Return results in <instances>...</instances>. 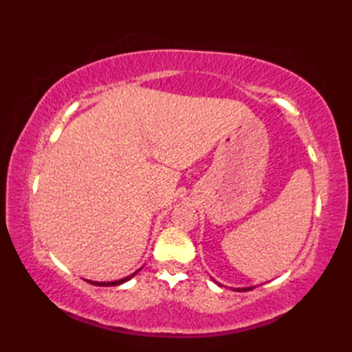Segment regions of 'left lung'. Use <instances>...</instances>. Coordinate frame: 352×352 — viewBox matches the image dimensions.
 <instances>
[{"label":"left lung","mask_w":352,"mask_h":352,"mask_svg":"<svg viewBox=\"0 0 352 352\" xmlns=\"http://www.w3.org/2000/svg\"><path fill=\"white\" fill-rule=\"evenodd\" d=\"M256 286H250V287H239V289H234V290H237V292H245V290H251V289H254Z\"/></svg>","instance_id":"1"}]
</instances>
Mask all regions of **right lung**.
<instances>
[{"label":"right lung","mask_w":352,"mask_h":352,"mask_svg":"<svg viewBox=\"0 0 352 352\" xmlns=\"http://www.w3.org/2000/svg\"><path fill=\"white\" fill-rule=\"evenodd\" d=\"M142 269V267H140ZM140 269H138L136 272H133L131 275H129V276H125V278H121V280H116V281H92V280H86L87 283H91V284H94V286H104V287H109V286H119V284H122V283H125V281H129V280H131L134 275H136Z\"/></svg>","instance_id":"right-lung-1"}]
</instances>
